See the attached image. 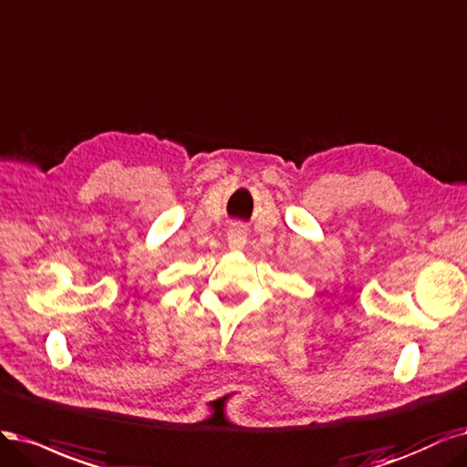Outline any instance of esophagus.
I'll list each match as a JSON object with an SVG mask.
<instances>
[{
  "label": "esophagus",
  "instance_id": "esophagus-1",
  "mask_svg": "<svg viewBox=\"0 0 467 467\" xmlns=\"http://www.w3.org/2000/svg\"><path fill=\"white\" fill-rule=\"evenodd\" d=\"M227 240L233 248H243L246 244V229L244 224L233 223V227L227 233Z\"/></svg>",
  "mask_w": 467,
  "mask_h": 467
}]
</instances>
